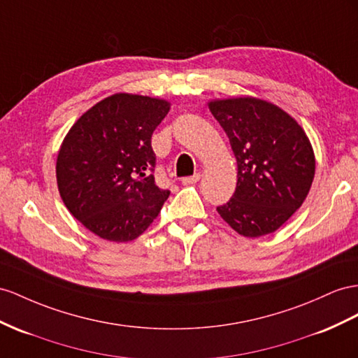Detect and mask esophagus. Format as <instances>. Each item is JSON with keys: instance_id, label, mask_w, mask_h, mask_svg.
I'll use <instances>...</instances> for the list:
<instances>
[{"instance_id": "34e87169", "label": "esophagus", "mask_w": 358, "mask_h": 358, "mask_svg": "<svg viewBox=\"0 0 358 358\" xmlns=\"http://www.w3.org/2000/svg\"><path fill=\"white\" fill-rule=\"evenodd\" d=\"M199 178H201V173H195V176H192V177H185V178H181V185H185V186L195 185V182L199 181Z\"/></svg>"}]
</instances>
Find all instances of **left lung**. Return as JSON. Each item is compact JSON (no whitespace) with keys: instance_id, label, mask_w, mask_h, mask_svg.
<instances>
[{"instance_id":"obj_1","label":"left lung","mask_w":358,"mask_h":358,"mask_svg":"<svg viewBox=\"0 0 358 358\" xmlns=\"http://www.w3.org/2000/svg\"><path fill=\"white\" fill-rule=\"evenodd\" d=\"M208 108L237 160L236 192L217 213L251 239L277 231L304 203L315 178V152L306 131L260 98L213 99Z\"/></svg>"}]
</instances>
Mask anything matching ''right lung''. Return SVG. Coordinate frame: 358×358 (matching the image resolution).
<instances>
[{
    "mask_svg": "<svg viewBox=\"0 0 358 358\" xmlns=\"http://www.w3.org/2000/svg\"><path fill=\"white\" fill-rule=\"evenodd\" d=\"M166 99L115 94L71 127L57 154L60 196L89 231L130 242L159 216L169 196L154 180L151 136L168 115Z\"/></svg>",
    "mask_w": 358,
    "mask_h": 358,
    "instance_id": "obj_1",
    "label": "right lung"
}]
</instances>
